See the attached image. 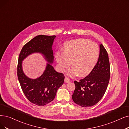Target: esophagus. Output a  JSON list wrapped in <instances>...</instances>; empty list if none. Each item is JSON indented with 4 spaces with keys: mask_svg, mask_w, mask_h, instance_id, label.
<instances>
[{
    "mask_svg": "<svg viewBox=\"0 0 129 129\" xmlns=\"http://www.w3.org/2000/svg\"><path fill=\"white\" fill-rule=\"evenodd\" d=\"M70 81V80L68 78H67V77H66L64 78V82H66V83H68V82H69Z\"/></svg>",
    "mask_w": 129,
    "mask_h": 129,
    "instance_id": "34e87169",
    "label": "esophagus"
}]
</instances>
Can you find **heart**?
<instances>
[{"mask_svg":"<svg viewBox=\"0 0 129 129\" xmlns=\"http://www.w3.org/2000/svg\"><path fill=\"white\" fill-rule=\"evenodd\" d=\"M63 52L55 56L59 70L63 73L71 64L73 67L68 69L67 74L70 77L77 75L85 77L95 67L100 50L98 45L90 40L78 39L66 42Z\"/></svg>","mask_w":129,"mask_h":129,"instance_id":"1","label":"heart"}]
</instances>
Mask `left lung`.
<instances>
[{"instance_id":"1","label":"left lung","mask_w":129,"mask_h":129,"mask_svg":"<svg viewBox=\"0 0 129 129\" xmlns=\"http://www.w3.org/2000/svg\"><path fill=\"white\" fill-rule=\"evenodd\" d=\"M97 62L90 73L79 81H75V89L72 96L76 104L87 107L95 105L104 96L109 84L110 66L106 49L100 44Z\"/></svg>"}]
</instances>
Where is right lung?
Segmentation results:
<instances>
[{
    "label": "right lung",
    "mask_w": 129,
    "mask_h": 129,
    "mask_svg": "<svg viewBox=\"0 0 129 129\" xmlns=\"http://www.w3.org/2000/svg\"><path fill=\"white\" fill-rule=\"evenodd\" d=\"M56 36L40 35L24 45L20 51L17 66V76L22 90L28 100L38 106L52 102L56 91L64 82L63 75L56 71L52 66L54 56L52 45ZM42 54L48 63L44 73L36 79H30L23 73L22 61L33 53Z\"/></svg>",
    "instance_id": "1"
}]
</instances>
